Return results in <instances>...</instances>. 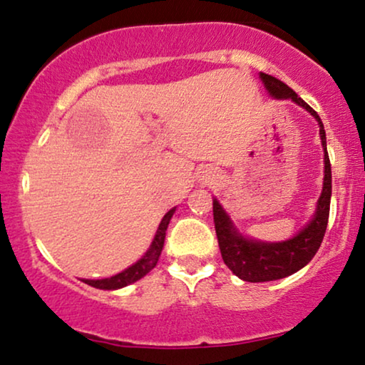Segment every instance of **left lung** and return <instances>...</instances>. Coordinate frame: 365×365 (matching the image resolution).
I'll use <instances>...</instances> for the list:
<instances>
[{"mask_svg": "<svg viewBox=\"0 0 365 365\" xmlns=\"http://www.w3.org/2000/svg\"><path fill=\"white\" fill-rule=\"evenodd\" d=\"M259 78H261L264 88L267 89L269 96L274 99H292L297 106L304 108L311 116L316 118L324 149V182L316 212L296 236L281 242H264L244 236L234 226L232 219L224 211L221 202L216 197L212 199L214 226H216L222 261L231 269L232 274L247 282L277 281V279L291 276L311 262V259L316 256L321 247L324 234H326L332 194V174L327 154L326 131H324V124L319 114L277 78L269 76L266 73L259 74Z\"/></svg>", "mask_w": 365, "mask_h": 365, "instance_id": "left-lung-1", "label": "left lung"}]
</instances>
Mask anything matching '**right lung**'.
<instances>
[{
    "mask_svg": "<svg viewBox=\"0 0 365 365\" xmlns=\"http://www.w3.org/2000/svg\"><path fill=\"white\" fill-rule=\"evenodd\" d=\"M174 211H176V207H173L171 211L166 212V216L163 217L161 222H159V227L156 234H154L151 246H149L148 251L144 252V256L139 259V261L134 262L133 266L124 269V271L116 274V276H111L106 279H81V281L91 287L103 289V291H116V289L126 287L129 284L136 282L141 277L146 276L149 271H153V269L156 267V264L159 261V256H161V251L164 246V237H166L168 224L171 221Z\"/></svg>",
    "mask_w": 365,
    "mask_h": 365,
    "instance_id": "right-lung-1",
    "label": "right lung"
}]
</instances>
